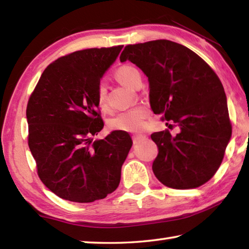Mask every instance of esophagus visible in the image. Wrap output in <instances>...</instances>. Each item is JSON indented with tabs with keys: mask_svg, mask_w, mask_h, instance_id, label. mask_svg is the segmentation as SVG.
<instances>
[{
	"mask_svg": "<svg viewBox=\"0 0 249 249\" xmlns=\"http://www.w3.org/2000/svg\"><path fill=\"white\" fill-rule=\"evenodd\" d=\"M133 142L134 144H138V142L144 141L146 138V135H142V134H140V135H133Z\"/></svg>",
	"mask_w": 249,
	"mask_h": 249,
	"instance_id": "34e87169",
	"label": "esophagus"
}]
</instances>
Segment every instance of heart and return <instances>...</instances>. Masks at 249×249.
<instances>
[{"mask_svg":"<svg viewBox=\"0 0 249 249\" xmlns=\"http://www.w3.org/2000/svg\"><path fill=\"white\" fill-rule=\"evenodd\" d=\"M116 79L124 84L126 87L132 88L140 72L133 66H122L121 68L116 71ZM107 87L103 82H101L98 87V92H96V101L100 108H107ZM148 114V109L145 107H136L127 111L122 112L116 116L112 117L108 121V127L112 130H123V132H138L142 129L145 125V119Z\"/></svg>","mask_w":249,"mask_h":249,"instance_id":"heart-1","label":"heart"}]
</instances>
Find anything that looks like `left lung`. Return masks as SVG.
<instances>
[{
    "mask_svg": "<svg viewBox=\"0 0 249 249\" xmlns=\"http://www.w3.org/2000/svg\"><path fill=\"white\" fill-rule=\"evenodd\" d=\"M121 61L136 65L148 78L155 114L179 126L151 134L158 146L153 163L157 179L172 189H193L220 168L231 136L221 80L201 57L183 45L159 39L127 45Z\"/></svg>",
    "mask_w": 249,
    "mask_h": 249,
    "instance_id": "1",
    "label": "left lung"
}]
</instances>
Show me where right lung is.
<instances>
[{"instance_id": "1", "label": "right lung", "mask_w": 249, "mask_h": 249, "mask_svg": "<svg viewBox=\"0 0 249 249\" xmlns=\"http://www.w3.org/2000/svg\"><path fill=\"white\" fill-rule=\"evenodd\" d=\"M123 46L91 48L58 58L41 74L28 100V146L37 174L61 199L90 203L116 190L133 145L113 130L94 141L104 123L96 92Z\"/></svg>"}]
</instances>
